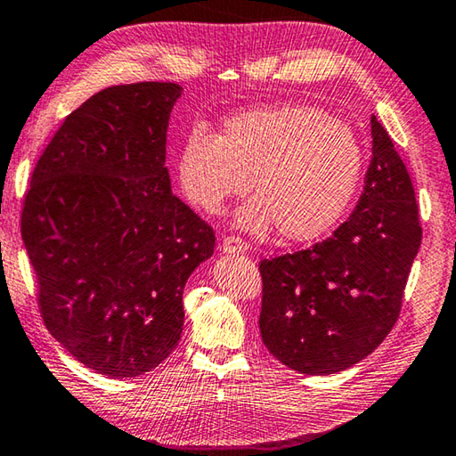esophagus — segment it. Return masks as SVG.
<instances>
[{"label":"esophagus","mask_w":456,"mask_h":456,"mask_svg":"<svg viewBox=\"0 0 456 456\" xmlns=\"http://www.w3.org/2000/svg\"><path fill=\"white\" fill-rule=\"evenodd\" d=\"M221 247H223V251H225V253H243L247 249V243L243 241L241 237L229 235V237L223 239Z\"/></svg>","instance_id":"1"}]
</instances>
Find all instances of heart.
Returning <instances> with one entry per match:
<instances>
[{
  "label": "heart",
  "instance_id": "obj_1",
  "mask_svg": "<svg viewBox=\"0 0 456 456\" xmlns=\"http://www.w3.org/2000/svg\"><path fill=\"white\" fill-rule=\"evenodd\" d=\"M364 149L348 122L307 104H280L239 112L221 134L203 126L184 136L176 175L192 205L219 213L253 184L259 197L237 213L253 233L277 231L291 241L326 235L356 197Z\"/></svg>",
  "mask_w": 456,
  "mask_h": 456
}]
</instances>
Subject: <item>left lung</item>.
Masks as SVG:
<instances>
[{
  "mask_svg": "<svg viewBox=\"0 0 456 456\" xmlns=\"http://www.w3.org/2000/svg\"><path fill=\"white\" fill-rule=\"evenodd\" d=\"M420 239L411 175L372 117V160L348 221L310 249L259 264L265 348L307 376L358 364L398 320Z\"/></svg>",
  "mask_w": 456,
  "mask_h": 456,
  "instance_id": "1",
  "label": "left lung"
}]
</instances>
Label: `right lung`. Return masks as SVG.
<instances>
[{
    "instance_id": "add662e5",
    "label": "right lung",
    "mask_w": 456,
    "mask_h": 456,
    "mask_svg": "<svg viewBox=\"0 0 456 456\" xmlns=\"http://www.w3.org/2000/svg\"><path fill=\"white\" fill-rule=\"evenodd\" d=\"M181 92L173 82L96 92L61 122L24 197L21 239L45 328L110 378L171 356L184 283L215 249L213 227L173 195L165 167Z\"/></svg>"
}]
</instances>
